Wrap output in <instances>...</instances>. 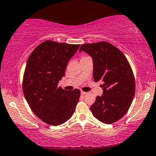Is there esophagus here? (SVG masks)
<instances>
[{"instance_id": "obj_1", "label": "esophagus", "mask_w": 156, "mask_h": 156, "mask_svg": "<svg viewBox=\"0 0 156 156\" xmlns=\"http://www.w3.org/2000/svg\"><path fill=\"white\" fill-rule=\"evenodd\" d=\"M86 94H87V93H85V92H84V91H81V95H86Z\"/></svg>"}]
</instances>
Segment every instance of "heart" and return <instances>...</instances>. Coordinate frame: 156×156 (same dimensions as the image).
I'll use <instances>...</instances> for the list:
<instances>
[{
    "label": "heart",
    "instance_id": "heart-1",
    "mask_svg": "<svg viewBox=\"0 0 156 156\" xmlns=\"http://www.w3.org/2000/svg\"><path fill=\"white\" fill-rule=\"evenodd\" d=\"M85 57H86V56H83V57H82V58H85Z\"/></svg>",
    "mask_w": 156,
    "mask_h": 156
}]
</instances>
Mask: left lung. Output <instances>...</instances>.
<instances>
[{"label":"left lung","instance_id":"8db88e82","mask_svg":"<svg viewBox=\"0 0 156 156\" xmlns=\"http://www.w3.org/2000/svg\"><path fill=\"white\" fill-rule=\"evenodd\" d=\"M81 51L93 58L94 81H100L103 89L90 111L101 122L113 124L124 116L133 101L136 85L132 69L124 54L107 41L84 44Z\"/></svg>","mask_w":156,"mask_h":156}]
</instances>
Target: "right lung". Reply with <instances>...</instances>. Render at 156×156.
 Wrapping results in <instances>:
<instances>
[{"mask_svg": "<svg viewBox=\"0 0 156 156\" xmlns=\"http://www.w3.org/2000/svg\"><path fill=\"white\" fill-rule=\"evenodd\" d=\"M80 44L47 40L34 49L27 59L23 90L32 111L44 122L58 126L73 115L80 91L58 87L70 58Z\"/></svg>", "mask_w": 156, "mask_h": 156, "instance_id": "right-lung-1", "label": "right lung"}]
</instances>
